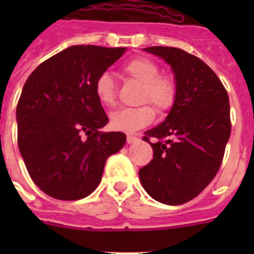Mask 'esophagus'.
Wrapping results in <instances>:
<instances>
[{
    "label": "esophagus",
    "mask_w": 254,
    "mask_h": 254,
    "mask_svg": "<svg viewBox=\"0 0 254 254\" xmlns=\"http://www.w3.org/2000/svg\"><path fill=\"white\" fill-rule=\"evenodd\" d=\"M138 140H140V137H138L137 134H127V142L128 143L137 142Z\"/></svg>",
    "instance_id": "esophagus-1"
}]
</instances>
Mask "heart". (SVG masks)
I'll list each match as a JSON object with an SVG mask.
<instances>
[{
  "label": "heart",
  "instance_id": "obj_1",
  "mask_svg": "<svg viewBox=\"0 0 254 254\" xmlns=\"http://www.w3.org/2000/svg\"><path fill=\"white\" fill-rule=\"evenodd\" d=\"M123 71L133 81L142 85L141 103H151L160 113L173 107L177 98L176 82L169 76H159V66L154 61L143 57L134 58L125 64ZM95 94L98 100L105 107H112L116 103V84L108 72L96 78ZM154 118L155 112L150 105L122 108L111 114V126L117 131L132 133L146 127Z\"/></svg>",
  "mask_w": 254,
  "mask_h": 254
}]
</instances>
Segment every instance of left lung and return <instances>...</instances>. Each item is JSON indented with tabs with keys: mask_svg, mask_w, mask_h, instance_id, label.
Listing matches in <instances>:
<instances>
[{
	"mask_svg": "<svg viewBox=\"0 0 254 254\" xmlns=\"http://www.w3.org/2000/svg\"><path fill=\"white\" fill-rule=\"evenodd\" d=\"M163 58L174 73L177 98L160 125L145 132L154 158L138 170L142 187L165 205L198 196L215 178L230 137V105L216 73L198 57L173 47L143 48Z\"/></svg>",
	"mask_w": 254,
	"mask_h": 254,
	"instance_id": "1",
	"label": "left lung"
}]
</instances>
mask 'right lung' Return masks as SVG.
<instances>
[{
	"label": "right lung",
	"instance_id": "obj_1",
	"mask_svg": "<svg viewBox=\"0 0 254 254\" xmlns=\"http://www.w3.org/2000/svg\"><path fill=\"white\" fill-rule=\"evenodd\" d=\"M126 51L68 47L40 64L22 87L17 145L30 178L48 196H89L102 181L107 159L125 146V133L100 131L108 117L95 82Z\"/></svg>",
	"mask_w": 254,
	"mask_h": 254
}]
</instances>
